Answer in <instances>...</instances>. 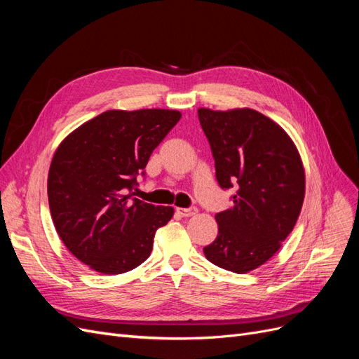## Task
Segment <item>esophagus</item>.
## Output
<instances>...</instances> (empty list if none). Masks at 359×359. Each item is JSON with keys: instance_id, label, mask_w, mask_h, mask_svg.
<instances>
[{"instance_id": "obj_1", "label": "esophagus", "mask_w": 359, "mask_h": 359, "mask_svg": "<svg viewBox=\"0 0 359 359\" xmlns=\"http://www.w3.org/2000/svg\"><path fill=\"white\" fill-rule=\"evenodd\" d=\"M177 212L182 217H191L198 212V208H194V206H191V208H177Z\"/></svg>"}]
</instances>
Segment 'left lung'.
<instances>
[{"instance_id": "8db88e82", "label": "left lung", "mask_w": 359, "mask_h": 359, "mask_svg": "<svg viewBox=\"0 0 359 359\" xmlns=\"http://www.w3.org/2000/svg\"><path fill=\"white\" fill-rule=\"evenodd\" d=\"M198 116L222 189L236 187L233 206L215 214L219 233L203 248L211 264L245 274L264 265L295 226L306 194L302 160L290 136L248 107Z\"/></svg>"}]
</instances>
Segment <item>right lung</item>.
Returning a JSON list of instances; mask_svg holds the SVG:
<instances>
[{"label": "right lung", "instance_id": "right-lung-1", "mask_svg": "<svg viewBox=\"0 0 359 359\" xmlns=\"http://www.w3.org/2000/svg\"><path fill=\"white\" fill-rule=\"evenodd\" d=\"M180 118L172 109L106 111L58 145L48 175L53 226L93 271L115 276L135 269L149 257L156 231L172 219V206L132 199L128 191Z\"/></svg>", "mask_w": 359, "mask_h": 359}]
</instances>
